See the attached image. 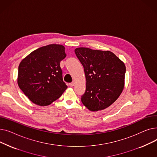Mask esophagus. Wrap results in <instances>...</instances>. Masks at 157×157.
Listing matches in <instances>:
<instances>
[{"label":"esophagus","instance_id":"34e87169","mask_svg":"<svg viewBox=\"0 0 157 157\" xmlns=\"http://www.w3.org/2000/svg\"><path fill=\"white\" fill-rule=\"evenodd\" d=\"M69 86H74V83H69Z\"/></svg>","mask_w":157,"mask_h":157}]
</instances>
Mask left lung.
Segmentation results:
<instances>
[{
	"label": "left lung",
	"mask_w": 157,
	"mask_h": 157,
	"mask_svg": "<svg viewBox=\"0 0 157 157\" xmlns=\"http://www.w3.org/2000/svg\"><path fill=\"white\" fill-rule=\"evenodd\" d=\"M74 52L83 66L86 80L82 103L92 111L108 108L124 88L125 63L109 51L81 47Z\"/></svg>",
	"instance_id": "8db88e82"
}]
</instances>
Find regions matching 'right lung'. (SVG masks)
<instances>
[{
    "label": "right lung",
    "mask_w": 157,
    "mask_h": 157,
    "mask_svg": "<svg viewBox=\"0 0 157 157\" xmlns=\"http://www.w3.org/2000/svg\"><path fill=\"white\" fill-rule=\"evenodd\" d=\"M65 56V47L53 44L36 49L21 61L17 83L31 102L48 105L67 89L60 65Z\"/></svg>",
    "instance_id": "1"
}]
</instances>
